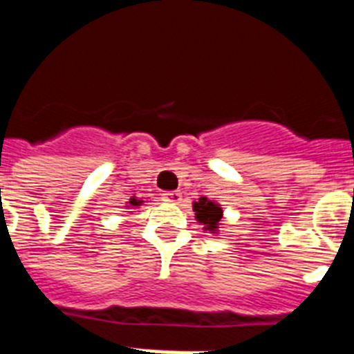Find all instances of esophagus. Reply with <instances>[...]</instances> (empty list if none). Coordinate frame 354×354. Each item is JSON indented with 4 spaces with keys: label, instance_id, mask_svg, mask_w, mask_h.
Wrapping results in <instances>:
<instances>
[{
    "label": "esophagus",
    "instance_id": "esophagus-1",
    "mask_svg": "<svg viewBox=\"0 0 354 354\" xmlns=\"http://www.w3.org/2000/svg\"><path fill=\"white\" fill-rule=\"evenodd\" d=\"M162 198H165V202H170V204H179L180 200V193L179 192H167L162 193Z\"/></svg>",
    "mask_w": 354,
    "mask_h": 354
}]
</instances>
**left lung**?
I'll list each match as a JSON object with an SVG mask.
<instances>
[{"label":"left lung","instance_id":"left-lung-1","mask_svg":"<svg viewBox=\"0 0 354 354\" xmlns=\"http://www.w3.org/2000/svg\"><path fill=\"white\" fill-rule=\"evenodd\" d=\"M193 211H195L196 221L204 225V230H209L211 234L218 232L221 225L220 221L223 218V211H221L220 205L202 196V198H198V202H193Z\"/></svg>","mask_w":354,"mask_h":354}]
</instances>
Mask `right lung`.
Listing matches in <instances>:
<instances>
[{
	"instance_id": "1",
	"label": "right lung",
	"mask_w": 354,
	"mask_h": 354,
	"mask_svg": "<svg viewBox=\"0 0 354 354\" xmlns=\"http://www.w3.org/2000/svg\"><path fill=\"white\" fill-rule=\"evenodd\" d=\"M129 205H133V207H136V205H142L143 204V200H136V198H131L129 202H127Z\"/></svg>"
}]
</instances>
